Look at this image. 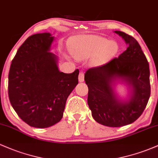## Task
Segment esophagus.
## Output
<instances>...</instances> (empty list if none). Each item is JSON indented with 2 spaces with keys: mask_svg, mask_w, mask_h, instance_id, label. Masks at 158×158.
Segmentation results:
<instances>
[{
  "mask_svg": "<svg viewBox=\"0 0 158 158\" xmlns=\"http://www.w3.org/2000/svg\"><path fill=\"white\" fill-rule=\"evenodd\" d=\"M79 82H84V73L82 71H81L79 73Z\"/></svg>",
  "mask_w": 158,
  "mask_h": 158,
  "instance_id": "obj_1",
  "label": "esophagus"
}]
</instances>
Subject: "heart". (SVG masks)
<instances>
[{
  "mask_svg": "<svg viewBox=\"0 0 158 158\" xmlns=\"http://www.w3.org/2000/svg\"><path fill=\"white\" fill-rule=\"evenodd\" d=\"M70 51L77 59L95 56L100 64L110 61L117 55L118 45L114 40H108L96 35L79 36L70 42Z\"/></svg>",
  "mask_w": 158,
  "mask_h": 158,
  "instance_id": "heart-1",
  "label": "heart"
}]
</instances>
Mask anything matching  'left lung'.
Returning a JSON list of instances; mask_svg holds the SVG:
<instances>
[{
    "label": "left lung",
    "mask_w": 158,
    "mask_h": 158,
    "mask_svg": "<svg viewBox=\"0 0 158 158\" xmlns=\"http://www.w3.org/2000/svg\"><path fill=\"white\" fill-rule=\"evenodd\" d=\"M127 44L118 58L100 67L88 70L85 81L88 88V104L95 121L107 127L127 125L142 115L150 98L149 64L136 39L115 31ZM127 86V98L122 99L115 87Z\"/></svg>",
    "instance_id": "1"
}]
</instances>
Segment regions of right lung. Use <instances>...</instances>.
<instances>
[{
	"label": "right lung",
	"mask_w": 158,
	"mask_h": 158,
	"mask_svg": "<svg viewBox=\"0 0 158 158\" xmlns=\"http://www.w3.org/2000/svg\"><path fill=\"white\" fill-rule=\"evenodd\" d=\"M55 37L31 35L12 60L8 76L10 103L22 121L37 128L51 127L63 117L67 99L78 84L79 70L64 73L50 52Z\"/></svg>",
	"instance_id": "1"
}]
</instances>
